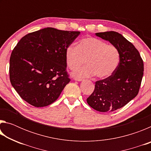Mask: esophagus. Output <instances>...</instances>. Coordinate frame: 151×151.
<instances>
[{"instance_id": "1", "label": "esophagus", "mask_w": 151, "mask_h": 151, "mask_svg": "<svg viewBox=\"0 0 151 151\" xmlns=\"http://www.w3.org/2000/svg\"><path fill=\"white\" fill-rule=\"evenodd\" d=\"M74 80L75 81H83L84 79L83 78H74Z\"/></svg>"}]
</instances>
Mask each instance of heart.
<instances>
[{
	"mask_svg": "<svg viewBox=\"0 0 151 151\" xmlns=\"http://www.w3.org/2000/svg\"><path fill=\"white\" fill-rule=\"evenodd\" d=\"M120 58L116 47L92 37L84 38L78 46L70 45L65 49L66 63L71 70L81 66L86 59V65L73 73L76 77H91L95 75L99 78L109 77L116 70Z\"/></svg>",
	"mask_w": 151,
	"mask_h": 151,
	"instance_id": "1",
	"label": "heart"
}]
</instances>
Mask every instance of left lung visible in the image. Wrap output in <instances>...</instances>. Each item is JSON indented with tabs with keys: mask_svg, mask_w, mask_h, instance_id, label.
I'll list each match as a JSON object with an SVG mask.
<instances>
[{
	"mask_svg": "<svg viewBox=\"0 0 151 151\" xmlns=\"http://www.w3.org/2000/svg\"><path fill=\"white\" fill-rule=\"evenodd\" d=\"M95 35L116 47L121 55L115 72L96 81L93 93L86 99L88 105L96 111L110 112L123 107L139 93L144 64L134 46L119 32L107 31Z\"/></svg>",
	"mask_w": 151,
	"mask_h": 151,
	"instance_id": "left-lung-1",
	"label": "left lung"
}]
</instances>
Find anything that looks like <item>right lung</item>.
Wrapping results in <instances>:
<instances>
[{"label": "right lung", "mask_w": 151, "mask_h": 151, "mask_svg": "<svg viewBox=\"0 0 151 151\" xmlns=\"http://www.w3.org/2000/svg\"><path fill=\"white\" fill-rule=\"evenodd\" d=\"M80 33L47 27L19 40L10 58L9 75L12 86L24 101L43 107L58 98L70 81L65 49Z\"/></svg>", "instance_id": "add662e5"}]
</instances>
